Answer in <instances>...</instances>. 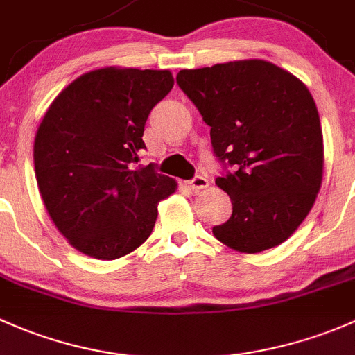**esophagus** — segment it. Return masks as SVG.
<instances>
[{
    "label": "esophagus",
    "instance_id": "esophagus-1",
    "mask_svg": "<svg viewBox=\"0 0 355 355\" xmlns=\"http://www.w3.org/2000/svg\"><path fill=\"white\" fill-rule=\"evenodd\" d=\"M188 186H189V189H193V191L205 189V188H208V179L203 176H196V178H193L191 181H188Z\"/></svg>",
    "mask_w": 355,
    "mask_h": 355
}]
</instances>
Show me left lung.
I'll use <instances>...</instances> for the list:
<instances>
[{
  "mask_svg": "<svg viewBox=\"0 0 355 355\" xmlns=\"http://www.w3.org/2000/svg\"><path fill=\"white\" fill-rule=\"evenodd\" d=\"M176 80L210 126L215 155L234 169L215 179L232 215L214 236L248 254L282 244L323 181V133L308 87L263 60L181 69Z\"/></svg>",
  "mask_w": 355,
  "mask_h": 355,
  "instance_id": "obj_1",
  "label": "left lung"
}]
</instances>
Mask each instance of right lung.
<instances>
[{"mask_svg": "<svg viewBox=\"0 0 355 355\" xmlns=\"http://www.w3.org/2000/svg\"><path fill=\"white\" fill-rule=\"evenodd\" d=\"M174 85L169 69L83 73L53 101L34 141L39 193L75 250L116 259L148 239L178 182L138 166L148 114Z\"/></svg>", "mask_w": 355, "mask_h": 355, "instance_id": "obj_1", "label": "right lung"}]
</instances>
